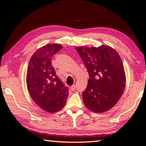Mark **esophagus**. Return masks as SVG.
<instances>
[{
  "label": "esophagus",
  "mask_w": 146,
  "mask_h": 146,
  "mask_svg": "<svg viewBox=\"0 0 146 146\" xmlns=\"http://www.w3.org/2000/svg\"><path fill=\"white\" fill-rule=\"evenodd\" d=\"M75 89H76V85H73L72 86H71V91L75 90Z\"/></svg>",
  "instance_id": "34e87169"
}]
</instances>
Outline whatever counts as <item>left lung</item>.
Masks as SVG:
<instances>
[{
	"label": "left lung",
	"mask_w": 146,
	"mask_h": 146,
	"mask_svg": "<svg viewBox=\"0 0 146 146\" xmlns=\"http://www.w3.org/2000/svg\"><path fill=\"white\" fill-rule=\"evenodd\" d=\"M89 74L88 85L82 93L86 107L96 113L115 106L124 91L125 74L118 52L107 45L98 48H76Z\"/></svg>",
	"instance_id": "left-lung-1"
}]
</instances>
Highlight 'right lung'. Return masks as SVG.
I'll return each mask as SVG.
<instances>
[{"label": "right lung", "instance_id": "right-lung-1", "mask_svg": "<svg viewBox=\"0 0 146 146\" xmlns=\"http://www.w3.org/2000/svg\"><path fill=\"white\" fill-rule=\"evenodd\" d=\"M63 48L59 44H48L39 48L31 58L27 70L26 83L35 103L50 113L60 111L68 96V88L56 75L51 58Z\"/></svg>", "mask_w": 146, "mask_h": 146}]
</instances>
